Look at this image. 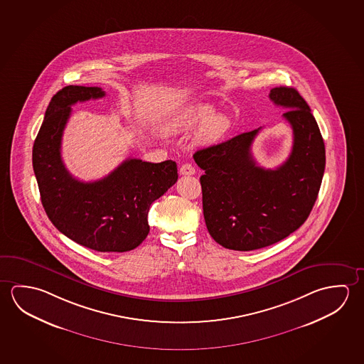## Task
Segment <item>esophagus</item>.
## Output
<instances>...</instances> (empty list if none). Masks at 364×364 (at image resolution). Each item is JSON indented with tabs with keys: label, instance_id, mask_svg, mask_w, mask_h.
<instances>
[{
	"label": "esophagus",
	"instance_id": "esophagus-1",
	"mask_svg": "<svg viewBox=\"0 0 364 364\" xmlns=\"http://www.w3.org/2000/svg\"><path fill=\"white\" fill-rule=\"evenodd\" d=\"M180 173L181 175H194L196 173V167L193 166L191 164H184L180 167Z\"/></svg>",
	"mask_w": 364,
	"mask_h": 364
}]
</instances>
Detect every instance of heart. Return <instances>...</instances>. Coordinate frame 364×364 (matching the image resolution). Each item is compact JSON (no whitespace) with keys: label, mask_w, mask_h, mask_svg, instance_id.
<instances>
[{"label":"heart","mask_w":364,"mask_h":364,"mask_svg":"<svg viewBox=\"0 0 364 364\" xmlns=\"http://www.w3.org/2000/svg\"><path fill=\"white\" fill-rule=\"evenodd\" d=\"M202 125L199 141L203 144H217L226 137L231 129V120L223 114H215L209 105H196L176 114L168 123L170 131L188 132Z\"/></svg>","instance_id":"b5f03b06"}]
</instances>
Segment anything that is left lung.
Listing matches in <instances>:
<instances>
[{"label":"left lung","instance_id":"8db88e82","mask_svg":"<svg viewBox=\"0 0 364 364\" xmlns=\"http://www.w3.org/2000/svg\"><path fill=\"white\" fill-rule=\"evenodd\" d=\"M270 100L293 131L292 152L277 168L257 165L251 144L259 129L199 149L203 215L215 242L230 250L267 247L302 226L310 215L325 171V144L309 104L297 90H270Z\"/></svg>","mask_w":364,"mask_h":364}]
</instances>
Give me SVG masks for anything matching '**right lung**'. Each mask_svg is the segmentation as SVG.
Here are the masks:
<instances>
[{
	"label": "right lung",
	"mask_w": 364,
	"mask_h": 364,
	"mask_svg": "<svg viewBox=\"0 0 364 364\" xmlns=\"http://www.w3.org/2000/svg\"><path fill=\"white\" fill-rule=\"evenodd\" d=\"M100 87L66 86L49 102L33 147V167L43 207L60 232L100 252H124L149 232V207L176 180V162L128 159L92 183L75 179L60 157V142L71 105L100 99Z\"/></svg>",
	"instance_id": "right-lung-1"
}]
</instances>
